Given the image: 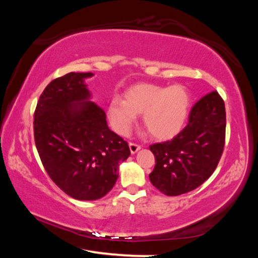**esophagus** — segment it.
Here are the masks:
<instances>
[{
  "label": "esophagus",
  "mask_w": 258,
  "mask_h": 258,
  "mask_svg": "<svg viewBox=\"0 0 258 258\" xmlns=\"http://www.w3.org/2000/svg\"><path fill=\"white\" fill-rule=\"evenodd\" d=\"M130 150H131V154L132 155H134V154H137V152L141 149V146H139V145H135V143H130Z\"/></svg>",
  "instance_id": "34e87169"
}]
</instances>
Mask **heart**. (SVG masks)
Wrapping results in <instances>:
<instances>
[{"mask_svg": "<svg viewBox=\"0 0 258 258\" xmlns=\"http://www.w3.org/2000/svg\"><path fill=\"white\" fill-rule=\"evenodd\" d=\"M191 95L185 86L138 83L126 89L123 100L113 99L107 108L112 128L126 135L142 113L143 126L154 139L169 140L181 132L187 120Z\"/></svg>", "mask_w": 258, "mask_h": 258, "instance_id": "obj_1", "label": "heart"}]
</instances>
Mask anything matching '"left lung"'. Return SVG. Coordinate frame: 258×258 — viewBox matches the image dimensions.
Returning <instances> with one entry per match:
<instances>
[{"instance_id":"8db88e82","label":"left lung","mask_w":258,"mask_h":258,"mask_svg":"<svg viewBox=\"0 0 258 258\" xmlns=\"http://www.w3.org/2000/svg\"><path fill=\"white\" fill-rule=\"evenodd\" d=\"M225 106L216 91L192 107L189 121L171 141L150 146L156 165L150 182L161 194L180 196L197 189L215 171L225 141Z\"/></svg>"}]
</instances>
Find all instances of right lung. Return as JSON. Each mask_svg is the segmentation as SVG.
Instances as JSON below:
<instances>
[{
  "label": "right lung",
  "instance_id": "right-lung-1",
  "mask_svg": "<svg viewBox=\"0 0 258 258\" xmlns=\"http://www.w3.org/2000/svg\"><path fill=\"white\" fill-rule=\"evenodd\" d=\"M93 73H69L45 87L34 115V138L51 180L77 200H97L112 189L127 142L108 127L85 80Z\"/></svg>",
  "mask_w": 258,
  "mask_h": 258
}]
</instances>
